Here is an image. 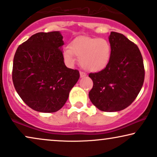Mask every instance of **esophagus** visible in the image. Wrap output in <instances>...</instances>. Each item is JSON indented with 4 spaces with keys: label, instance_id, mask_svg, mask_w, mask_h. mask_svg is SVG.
<instances>
[{
    "label": "esophagus",
    "instance_id": "obj_1",
    "mask_svg": "<svg viewBox=\"0 0 157 157\" xmlns=\"http://www.w3.org/2000/svg\"><path fill=\"white\" fill-rule=\"evenodd\" d=\"M80 75L81 78H82V77H85L86 76V74L85 73V72H83V71H80Z\"/></svg>",
    "mask_w": 157,
    "mask_h": 157
}]
</instances>
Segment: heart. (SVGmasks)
Listing matches in <instances>:
<instances>
[{
  "instance_id": "heart-1",
  "label": "heart",
  "mask_w": 157,
  "mask_h": 157,
  "mask_svg": "<svg viewBox=\"0 0 157 157\" xmlns=\"http://www.w3.org/2000/svg\"><path fill=\"white\" fill-rule=\"evenodd\" d=\"M111 46L105 39L78 37L71 43L70 48L63 50V58L69 66L76 61L75 56L80 58V66L88 71L102 70L109 63L111 58Z\"/></svg>"
}]
</instances>
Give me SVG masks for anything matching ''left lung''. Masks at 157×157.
<instances>
[{
  "instance_id": "8db88e82",
  "label": "left lung",
  "mask_w": 157,
  "mask_h": 157,
  "mask_svg": "<svg viewBox=\"0 0 157 157\" xmlns=\"http://www.w3.org/2000/svg\"><path fill=\"white\" fill-rule=\"evenodd\" d=\"M111 58L103 70L90 73L93 88L91 102L105 112H117L129 107L137 97L144 82L145 70L138 47L121 33L109 36Z\"/></svg>"
}]
</instances>
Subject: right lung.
I'll return each mask as SVG.
<instances>
[{"mask_svg": "<svg viewBox=\"0 0 157 157\" xmlns=\"http://www.w3.org/2000/svg\"><path fill=\"white\" fill-rule=\"evenodd\" d=\"M60 31L37 33L20 44L13 61L16 91L28 107L55 113L65 105L80 78L79 71L66 67Z\"/></svg>", "mask_w": 157, "mask_h": 157, "instance_id": "right-lung-1", "label": "right lung"}]
</instances>
